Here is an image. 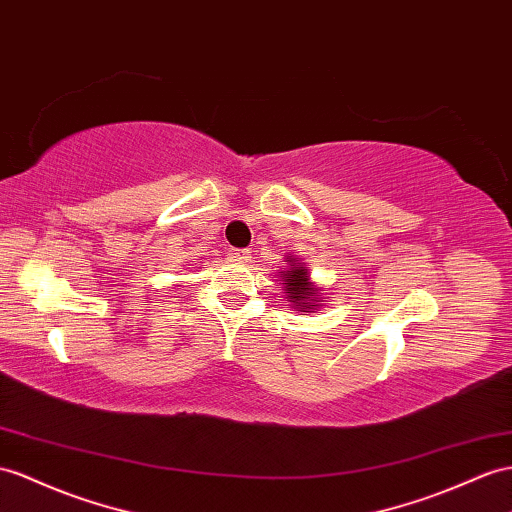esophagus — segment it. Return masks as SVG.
<instances>
[{
	"label": "esophagus",
	"instance_id": "1",
	"mask_svg": "<svg viewBox=\"0 0 512 512\" xmlns=\"http://www.w3.org/2000/svg\"><path fill=\"white\" fill-rule=\"evenodd\" d=\"M229 257L233 261H240V264H248L251 261V251H246V248H231Z\"/></svg>",
	"mask_w": 512,
	"mask_h": 512
}]
</instances>
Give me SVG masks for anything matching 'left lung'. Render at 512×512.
<instances>
[{
  "instance_id": "8db88e82",
  "label": "left lung",
  "mask_w": 512,
  "mask_h": 512,
  "mask_svg": "<svg viewBox=\"0 0 512 512\" xmlns=\"http://www.w3.org/2000/svg\"><path fill=\"white\" fill-rule=\"evenodd\" d=\"M290 261V268L283 270V287H285V296L290 300L292 307L296 311H307L311 313L313 309L320 307V292L316 285L309 281V272L305 266L298 264V257H287Z\"/></svg>"
}]
</instances>
